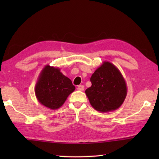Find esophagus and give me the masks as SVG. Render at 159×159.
Returning <instances> with one entry per match:
<instances>
[{
  "label": "esophagus",
  "instance_id": "34e87169",
  "mask_svg": "<svg viewBox=\"0 0 159 159\" xmlns=\"http://www.w3.org/2000/svg\"><path fill=\"white\" fill-rule=\"evenodd\" d=\"M77 90H79V91H83L84 90V86L83 85H79L78 86V88H77Z\"/></svg>",
  "mask_w": 159,
  "mask_h": 159
}]
</instances>
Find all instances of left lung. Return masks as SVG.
Masks as SVG:
<instances>
[{
  "label": "left lung",
  "instance_id": "1",
  "mask_svg": "<svg viewBox=\"0 0 159 159\" xmlns=\"http://www.w3.org/2000/svg\"><path fill=\"white\" fill-rule=\"evenodd\" d=\"M90 81L92 85L85 93L95 110L107 113L122 105L127 95V85L114 64L104 61L93 74Z\"/></svg>",
  "mask_w": 159,
  "mask_h": 159
}]
</instances>
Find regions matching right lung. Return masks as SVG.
<instances>
[{
    "label": "right lung",
    "instance_id": "add662e5",
    "mask_svg": "<svg viewBox=\"0 0 159 159\" xmlns=\"http://www.w3.org/2000/svg\"><path fill=\"white\" fill-rule=\"evenodd\" d=\"M76 89L71 80L60 68L45 65L35 85V95L40 103L50 109H58Z\"/></svg>",
    "mask_w": 159,
    "mask_h": 159
}]
</instances>
